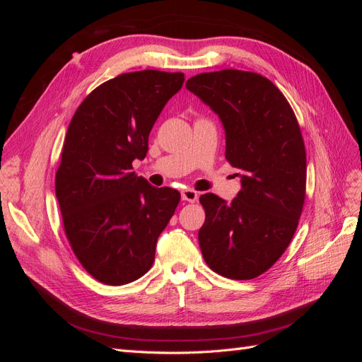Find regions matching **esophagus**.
<instances>
[{
    "mask_svg": "<svg viewBox=\"0 0 362 362\" xmlns=\"http://www.w3.org/2000/svg\"><path fill=\"white\" fill-rule=\"evenodd\" d=\"M181 198H182V201L196 202V201H198V192L192 190V189H185V190L181 192Z\"/></svg>",
    "mask_w": 362,
    "mask_h": 362,
    "instance_id": "1",
    "label": "esophagus"
}]
</instances>
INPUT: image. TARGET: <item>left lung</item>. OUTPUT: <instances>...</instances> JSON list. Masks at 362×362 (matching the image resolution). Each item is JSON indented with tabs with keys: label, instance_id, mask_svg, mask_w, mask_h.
I'll return each mask as SVG.
<instances>
[{
	"label": "left lung",
	"instance_id": "obj_1",
	"mask_svg": "<svg viewBox=\"0 0 362 362\" xmlns=\"http://www.w3.org/2000/svg\"><path fill=\"white\" fill-rule=\"evenodd\" d=\"M185 87L221 117L225 157L242 184L229 204L213 193L199 198L202 257L225 278L254 279L286 252L300 218L306 152L298 119L278 87L255 72H204Z\"/></svg>",
	"mask_w": 362,
	"mask_h": 362
}]
</instances>
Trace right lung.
I'll list each match as a JSON object with an SVG mask.
<instances>
[{
	"label": "right lung",
	"instance_id": "1",
	"mask_svg": "<svg viewBox=\"0 0 362 362\" xmlns=\"http://www.w3.org/2000/svg\"><path fill=\"white\" fill-rule=\"evenodd\" d=\"M182 72L117 75L84 98L68 127L56 173L64 234L81 266L107 286L144 276L181 194L133 172Z\"/></svg>",
	"mask_w": 362,
	"mask_h": 362
}]
</instances>
